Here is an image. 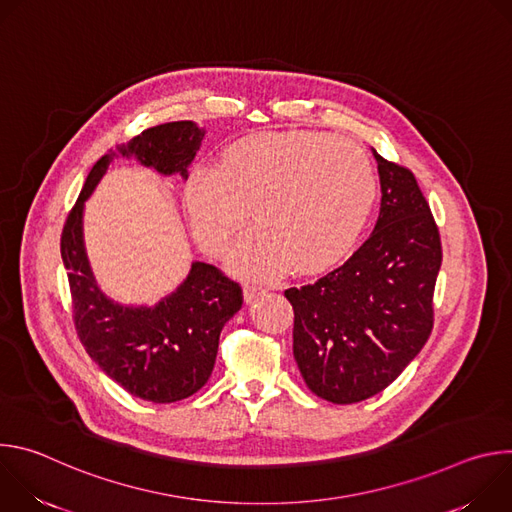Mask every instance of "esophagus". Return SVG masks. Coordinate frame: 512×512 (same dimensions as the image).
<instances>
[{"instance_id":"esophagus-1","label":"esophagus","mask_w":512,"mask_h":512,"mask_svg":"<svg viewBox=\"0 0 512 512\" xmlns=\"http://www.w3.org/2000/svg\"><path fill=\"white\" fill-rule=\"evenodd\" d=\"M265 291H267V289H265V287H261V285H249V283H247V285L243 287L245 302H247V304H253L259 296H263V294H265Z\"/></svg>"}]
</instances>
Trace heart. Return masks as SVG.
<instances>
[{
	"mask_svg": "<svg viewBox=\"0 0 512 512\" xmlns=\"http://www.w3.org/2000/svg\"><path fill=\"white\" fill-rule=\"evenodd\" d=\"M377 172L354 141L324 131H269L235 141L221 164H198L184 184L194 239L225 253L243 231L249 208L255 231L231 255L247 277H275L332 267L358 241L377 200Z\"/></svg>",
	"mask_w": 512,
	"mask_h": 512,
	"instance_id": "heart-1",
	"label": "heart"
}]
</instances>
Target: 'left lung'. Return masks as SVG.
I'll return each mask as SVG.
<instances>
[{
  "mask_svg": "<svg viewBox=\"0 0 512 512\" xmlns=\"http://www.w3.org/2000/svg\"><path fill=\"white\" fill-rule=\"evenodd\" d=\"M381 210L373 235L314 283L285 289L294 358L312 393L348 405L389 387L433 328L442 243L415 176L373 150Z\"/></svg>",
  "mask_w": 512,
  "mask_h": 512,
  "instance_id": "8db88e82",
  "label": "left lung"
}]
</instances>
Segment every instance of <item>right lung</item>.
Masks as SVG:
<instances>
[{
	"mask_svg": "<svg viewBox=\"0 0 512 512\" xmlns=\"http://www.w3.org/2000/svg\"><path fill=\"white\" fill-rule=\"evenodd\" d=\"M204 133L194 121H174L117 145L89 172L60 237L75 326L85 350L109 379L152 403H174L204 387L214 369L218 336L243 306V289L214 265L194 261L176 291L154 306H127L107 298L85 249V202L117 156L186 180Z\"/></svg>",
	"mask_w": 512,
	"mask_h": 512,
	"instance_id": "1",
	"label": "right lung"
}]
</instances>
